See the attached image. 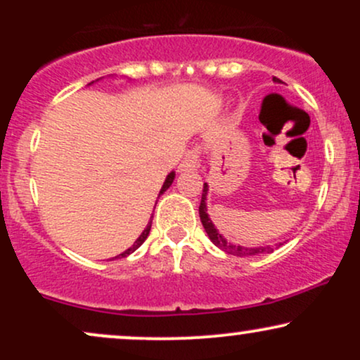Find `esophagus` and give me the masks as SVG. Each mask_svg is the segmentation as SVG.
<instances>
[{"label": "esophagus", "instance_id": "1", "mask_svg": "<svg viewBox=\"0 0 360 360\" xmlns=\"http://www.w3.org/2000/svg\"><path fill=\"white\" fill-rule=\"evenodd\" d=\"M200 150L194 148V150H189L188 154L184 155L183 162L179 164V172H189V171H196L200 167Z\"/></svg>", "mask_w": 360, "mask_h": 360}]
</instances>
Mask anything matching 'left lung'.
Segmentation results:
<instances>
[{"mask_svg":"<svg viewBox=\"0 0 360 360\" xmlns=\"http://www.w3.org/2000/svg\"><path fill=\"white\" fill-rule=\"evenodd\" d=\"M279 81V79H274ZM206 196H208V184L205 183L203 186V194H201V203H200V218L201 223H203L206 233H208L210 240H212L218 249H221L223 252L230 255H237V257H252V255H259V254H269L272 252L271 245H264V247H243V245H237V243H232L226 240L223 235L218 232L217 226L213 225L212 218L208 214V208H206Z\"/></svg>","mask_w":360,"mask_h":360,"instance_id":"left-lung-1","label":"left lung"}]
</instances>
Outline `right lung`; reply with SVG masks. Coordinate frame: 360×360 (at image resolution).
<instances>
[{
	"label": "right lung",
	"instance_id": "right-lung-1",
	"mask_svg": "<svg viewBox=\"0 0 360 360\" xmlns=\"http://www.w3.org/2000/svg\"><path fill=\"white\" fill-rule=\"evenodd\" d=\"M96 81H98V79H96ZM93 82H94V81H93ZM89 84H91V82H89ZM174 177H176V172H174V171H172V172H169L167 177H166V181H164L162 188H160V191H159V196H160V194H164V191H167V189H169V186H171V184H172V181H174ZM150 226H152V220L147 223V226H146V229H143V232L140 233V237L137 238V240L134 242V245H131L130 249H127L125 252H122V254L117 255V257H127V255H130L131 252H135V250H137L139 247L142 245L143 242H146V238L148 237V232H150ZM117 257H115V259H117Z\"/></svg>",
	"mask_w": 360,
	"mask_h": 360
}]
</instances>
